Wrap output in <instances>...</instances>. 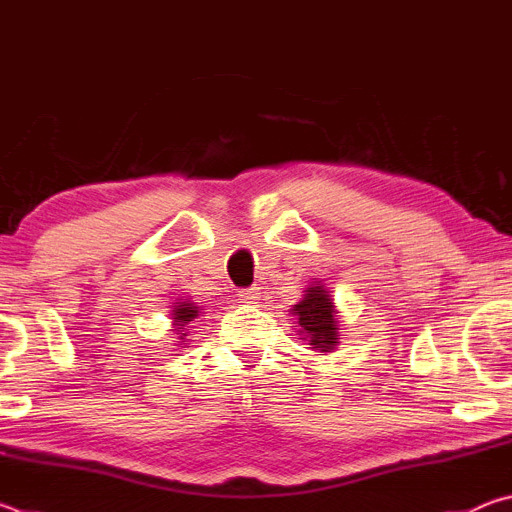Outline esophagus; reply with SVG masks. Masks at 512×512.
I'll use <instances>...</instances> for the list:
<instances>
[{
	"label": "esophagus",
	"mask_w": 512,
	"mask_h": 512,
	"mask_svg": "<svg viewBox=\"0 0 512 512\" xmlns=\"http://www.w3.org/2000/svg\"><path fill=\"white\" fill-rule=\"evenodd\" d=\"M239 300H244V302H257L259 300V289L257 287H250V289H241L239 293Z\"/></svg>",
	"instance_id": "1"
}]
</instances>
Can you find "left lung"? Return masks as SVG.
Here are the masks:
<instances>
[{
    "label": "left lung",
    "mask_w": 512,
    "mask_h": 512,
    "mask_svg": "<svg viewBox=\"0 0 512 512\" xmlns=\"http://www.w3.org/2000/svg\"><path fill=\"white\" fill-rule=\"evenodd\" d=\"M298 323V334L305 336L318 352H332L339 345V311L334 307L332 293L323 284H311L298 305L291 309Z\"/></svg>",
    "instance_id": "left-lung-1"
}]
</instances>
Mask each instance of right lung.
Returning <instances> with one entry per match:
<instances>
[{
  "instance_id": "obj_1",
  "label": "right lung",
  "mask_w": 512,
  "mask_h": 512,
  "mask_svg": "<svg viewBox=\"0 0 512 512\" xmlns=\"http://www.w3.org/2000/svg\"><path fill=\"white\" fill-rule=\"evenodd\" d=\"M198 314H201V309L196 307V302L192 300H183V302H173V314H171V320H173V332L180 334L178 339L180 343L185 341V336L189 334L187 332V323H192L194 318H198Z\"/></svg>"
}]
</instances>
